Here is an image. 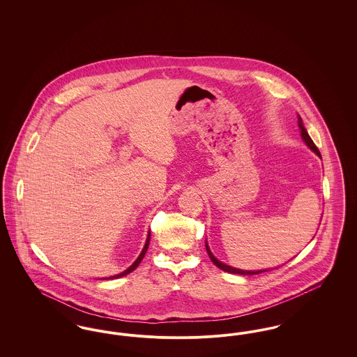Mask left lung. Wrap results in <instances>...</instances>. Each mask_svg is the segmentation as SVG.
<instances>
[{"mask_svg":"<svg viewBox=\"0 0 357 357\" xmlns=\"http://www.w3.org/2000/svg\"><path fill=\"white\" fill-rule=\"evenodd\" d=\"M298 127H300V130H301V136H303V139H304V142L306 143V146L312 150V151H314V153H317L320 158H321V153L319 151V149H317V146L313 143V140H312V137L309 136V134L306 132L305 127L303 126V120L301 118L298 116ZM206 250H207V253H208V257H210V259L220 268L222 269L223 272L227 273H234V274H242V275H252V274H258V273L266 272V271H257V272H250V271H241V269H236V268H231V266H229V265H225V264H222L221 261H218L214 255H211V252H210V249H208V246H207V243H206Z\"/></svg>","mask_w":357,"mask_h":357,"instance_id":"1","label":"left lung"}]
</instances>
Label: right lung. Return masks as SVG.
Listing matches in <instances>:
<instances>
[{
  "instance_id": "1",
  "label": "right lung",
  "mask_w": 357,
  "mask_h": 357,
  "mask_svg": "<svg viewBox=\"0 0 357 357\" xmlns=\"http://www.w3.org/2000/svg\"><path fill=\"white\" fill-rule=\"evenodd\" d=\"M150 233H149V237H147V241H146V245H144V248H143V250H142V253L139 255V257L136 258L135 262L127 269V271H124V272L120 273V274H116V275H112V277H108L107 280H114V278H119V277H123V275H127L128 273L134 272L135 271L136 268H137V265L140 264V261L143 259V257H144V255H146V252H147V249H149V243H150Z\"/></svg>"
}]
</instances>
